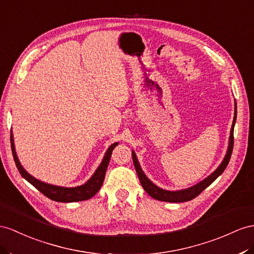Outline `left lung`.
<instances>
[{
  "instance_id": "left-lung-1",
  "label": "left lung",
  "mask_w": 254,
  "mask_h": 254,
  "mask_svg": "<svg viewBox=\"0 0 254 254\" xmlns=\"http://www.w3.org/2000/svg\"><path fill=\"white\" fill-rule=\"evenodd\" d=\"M236 115H237V110H236V102H235V116H234V120H233V125L231 128V136H230V142H229V149H227V152L224 160L222 161V163L220 164V166L214 171L210 176H208L206 179L203 181H200L199 184L196 186L191 187L189 189L186 190H181V191H166L163 189H160L155 185H153L150 180H149L144 172L141 171V168L139 166V163L137 161V158H136V154L133 151L132 152V158H133V163L135 166L136 173L138 175V178L140 184L144 188V190L150 195L151 197L158 199V200H163V201H170V203H183V201H188L195 198L199 195L201 192H203L207 187H209L214 180H216L221 174L224 172L226 168L227 164H229L232 151H233V147H234V126H235L236 122Z\"/></svg>"
}]
</instances>
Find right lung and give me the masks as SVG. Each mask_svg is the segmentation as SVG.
Masks as SVG:
<instances>
[{"label":"right lung","instance_id":"add662e5","mask_svg":"<svg viewBox=\"0 0 254 254\" xmlns=\"http://www.w3.org/2000/svg\"><path fill=\"white\" fill-rule=\"evenodd\" d=\"M117 145H118V142H115V144H113L108 148V150L106 151L105 157H104L102 163L100 164L99 167H97V170L95 171L93 176L91 177L86 184L80 187H75V188H63V187H57V186L42 183V181L32 177L30 174H28L24 171V168L21 166L20 162H19L17 154L15 152L14 138H12V133L10 131V146H11L12 157H14V161L19 173H20V175L25 180H28L32 186H34L38 191L43 193L45 196H47L48 198L56 201H61V203H73V201L87 200L92 196H94V195L97 193V191L101 189V187L103 185L109 160H110V157H112V152Z\"/></svg>","mask_w":254,"mask_h":254}]
</instances>
